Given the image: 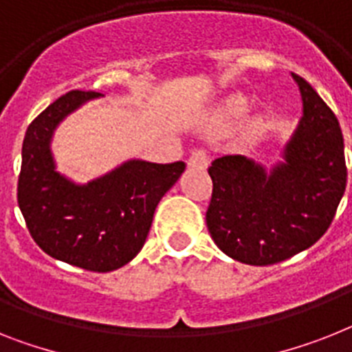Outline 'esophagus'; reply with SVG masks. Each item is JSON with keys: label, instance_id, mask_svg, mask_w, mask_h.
Instances as JSON below:
<instances>
[{"label": "esophagus", "instance_id": "34e87169", "mask_svg": "<svg viewBox=\"0 0 352 352\" xmlns=\"http://www.w3.org/2000/svg\"><path fill=\"white\" fill-rule=\"evenodd\" d=\"M209 164V155L206 150L199 148V150H193L188 159V166L195 168V170H206Z\"/></svg>", "mask_w": 352, "mask_h": 352}]
</instances>
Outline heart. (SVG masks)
Segmentation results:
<instances>
[{
    "mask_svg": "<svg viewBox=\"0 0 352 352\" xmlns=\"http://www.w3.org/2000/svg\"><path fill=\"white\" fill-rule=\"evenodd\" d=\"M250 109V98L243 93H236L227 96L223 102L218 105L214 118L220 123H234V121L241 120V118L249 112Z\"/></svg>",
    "mask_w": 352,
    "mask_h": 352,
    "instance_id": "1",
    "label": "heart"
}]
</instances>
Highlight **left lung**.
Listing matches in <instances>:
<instances>
[{"label": "left lung", "mask_w": 352, "mask_h": 352, "mask_svg": "<svg viewBox=\"0 0 352 352\" xmlns=\"http://www.w3.org/2000/svg\"><path fill=\"white\" fill-rule=\"evenodd\" d=\"M294 76L302 116L272 168L245 155L211 162L206 212L218 249L245 265H274L309 249L335 218L347 182L340 123L308 82Z\"/></svg>", "instance_id": "8db88e82"}]
</instances>
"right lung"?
Instances as JSON below:
<instances>
[{
	"instance_id": "right-lung-1",
	"label": "right lung",
	"mask_w": 352,
	"mask_h": 352,
	"mask_svg": "<svg viewBox=\"0 0 352 352\" xmlns=\"http://www.w3.org/2000/svg\"><path fill=\"white\" fill-rule=\"evenodd\" d=\"M94 91H71L28 126L21 152L17 202L32 238L44 252L91 272L121 268L143 249L159 200L179 181L182 161L157 164L129 159L78 184L57 170L53 134Z\"/></svg>"
}]
</instances>
